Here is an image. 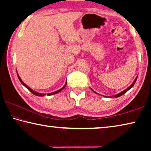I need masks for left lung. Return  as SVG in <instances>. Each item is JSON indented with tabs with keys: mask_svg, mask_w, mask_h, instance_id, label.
Here are the masks:
<instances>
[{
	"mask_svg": "<svg viewBox=\"0 0 151 151\" xmlns=\"http://www.w3.org/2000/svg\"><path fill=\"white\" fill-rule=\"evenodd\" d=\"M137 77L136 78H135V80H134V81L133 82V83H132V85H131V86H129V87H128L127 89H126V90H124V91H122V92H121V93H119V94H116V95H114V97H115V98H116V97H119V96H122V94H124L125 93H127V92L128 91H129V89L130 88H131L132 87V86H134V83H136V81H137Z\"/></svg>",
	"mask_w": 151,
	"mask_h": 151,
	"instance_id": "left-lung-1",
	"label": "left lung"
}]
</instances>
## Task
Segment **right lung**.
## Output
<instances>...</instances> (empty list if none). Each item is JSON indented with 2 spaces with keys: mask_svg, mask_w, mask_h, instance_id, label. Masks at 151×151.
Segmentation results:
<instances>
[{
  "mask_svg": "<svg viewBox=\"0 0 151 151\" xmlns=\"http://www.w3.org/2000/svg\"><path fill=\"white\" fill-rule=\"evenodd\" d=\"M17 75H18V77H19V81H20V83H21L22 84V85H23L24 86H25V87H26L27 89H28V90H29V91H30V92H31V93H32V94H35V95H37V96H45V94H42V93H37V92H35V91H32V89L31 88H30L29 87V86H28L27 85H26V84H25V83H23V82H22V81L21 80V78H20V76H19V75H18V73H17ZM66 83L65 84V86H63V87L62 88H60V89H59V90H58V91H55V92H54V93H48V94H47V95H48V96H49V95H51V94H56V93H59V92L60 91H62L63 90V89L64 88H65V86H66Z\"/></svg>",
  "mask_w": 151,
  "mask_h": 151,
  "instance_id": "right-lung-1",
  "label": "right lung"
}]
</instances>
